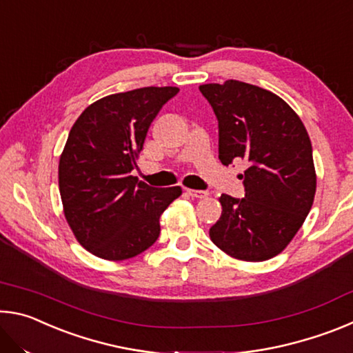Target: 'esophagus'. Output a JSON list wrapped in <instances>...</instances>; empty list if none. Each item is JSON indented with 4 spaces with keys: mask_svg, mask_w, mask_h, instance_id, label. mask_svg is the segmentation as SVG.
<instances>
[{
    "mask_svg": "<svg viewBox=\"0 0 353 353\" xmlns=\"http://www.w3.org/2000/svg\"><path fill=\"white\" fill-rule=\"evenodd\" d=\"M187 193L191 196V198H196V199H202L208 196V191H201V190H190L188 188Z\"/></svg>",
    "mask_w": 353,
    "mask_h": 353,
    "instance_id": "esophagus-1",
    "label": "esophagus"
}]
</instances>
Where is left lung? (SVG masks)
<instances>
[{
    "label": "left lung",
    "mask_w": 353,
    "mask_h": 353,
    "mask_svg": "<svg viewBox=\"0 0 353 353\" xmlns=\"http://www.w3.org/2000/svg\"><path fill=\"white\" fill-rule=\"evenodd\" d=\"M218 119L219 160H244V198L223 194L210 238L244 261L272 259L305 221L316 193L312 141L296 112L272 92L240 81L205 83Z\"/></svg>",
    "instance_id": "8db88e82"
}]
</instances>
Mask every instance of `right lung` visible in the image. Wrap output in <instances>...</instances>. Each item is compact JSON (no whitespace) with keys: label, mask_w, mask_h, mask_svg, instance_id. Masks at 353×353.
I'll use <instances>...</instances> for the list:
<instances>
[{"label":"right lung","mask_w":353,"mask_h":353,"mask_svg":"<svg viewBox=\"0 0 353 353\" xmlns=\"http://www.w3.org/2000/svg\"><path fill=\"white\" fill-rule=\"evenodd\" d=\"M177 87H143L88 105L70 130L59 162L63 213L83 248L104 260L145 252L160 214L181 187L154 188L132 176L149 126Z\"/></svg>","instance_id":"1"}]
</instances>
